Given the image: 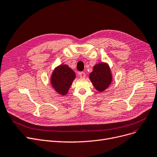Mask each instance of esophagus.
<instances>
[{"mask_svg": "<svg viewBox=\"0 0 157 157\" xmlns=\"http://www.w3.org/2000/svg\"><path fill=\"white\" fill-rule=\"evenodd\" d=\"M79 77H80L81 78H85L86 74H85V73L83 72H81L79 73Z\"/></svg>", "mask_w": 157, "mask_h": 157, "instance_id": "1", "label": "esophagus"}]
</instances>
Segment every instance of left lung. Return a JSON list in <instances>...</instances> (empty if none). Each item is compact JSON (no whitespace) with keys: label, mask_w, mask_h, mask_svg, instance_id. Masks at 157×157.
<instances>
[{"label":"left lung","mask_w":157,"mask_h":157,"mask_svg":"<svg viewBox=\"0 0 157 157\" xmlns=\"http://www.w3.org/2000/svg\"><path fill=\"white\" fill-rule=\"evenodd\" d=\"M89 78L94 88L98 91H105L112 81V74L110 66L105 62L95 64L89 74Z\"/></svg>","instance_id":"left-lung-1"}]
</instances>
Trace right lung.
Masks as SVG:
<instances>
[{
    "instance_id": "1",
    "label": "right lung",
    "mask_w": 157,
    "mask_h": 157,
    "mask_svg": "<svg viewBox=\"0 0 157 157\" xmlns=\"http://www.w3.org/2000/svg\"><path fill=\"white\" fill-rule=\"evenodd\" d=\"M76 74L67 65L61 64L54 69L51 76V84L58 94L65 95L74 79Z\"/></svg>"
}]
</instances>
